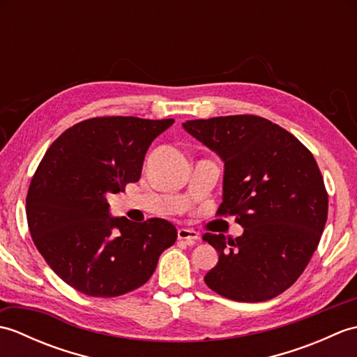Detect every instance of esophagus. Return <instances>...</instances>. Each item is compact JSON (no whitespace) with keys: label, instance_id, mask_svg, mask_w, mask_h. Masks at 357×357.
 Listing matches in <instances>:
<instances>
[{"label":"esophagus","instance_id":"esophagus-1","mask_svg":"<svg viewBox=\"0 0 357 357\" xmlns=\"http://www.w3.org/2000/svg\"><path fill=\"white\" fill-rule=\"evenodd\" d=\"M178 239H183L185 242H193L196 239H199V234L198 231H195L192 229H185L184 227V229L178 230Z\"/></svg>","mask_w":357,"mask_h":357}]
</instances>
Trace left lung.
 Masks as SVG:
<instances>
[{
	"mask_svg": "<svg viewBox=\"0 0 357 357\" xmlns=\"http://www.w3.org/2000/svg\"><path fill=\"white\" fill-rule=\"evenodd\" d=\"M224 162L219 215H234L236 239L206 233L219 253L204 280L238 302L276 298L296 282L319 244L328 196L310 150L271 121L253 115L183 123Z\"/></svg>",
	"mask_w": 357,
	"mask_h": 357,
	"instance_id": "8db88e82",
	"label": "left lung"
}]
</instances>
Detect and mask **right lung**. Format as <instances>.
Wrapping results in <instances>:
<instances>
[{
	"label": "right lung",
	"mask_w": 357,
	"mask_h": 357,
	"mask_svg": "<svg viewBox=\"0 0 357 357\" xmlns=\"http://www.w3.org/2000/svg\"><path fill=\"white\" fill-rule=\"evenodd\" d=\"M173 119L105 116L82 121L45 151L29 187L26 215L38 252L75 290L113 298L144 285L176 241L153 218H113L109 195L136 183L150 144Z\"/></svg>",
	"instance_id": "obj_1"
}]
</instances>
